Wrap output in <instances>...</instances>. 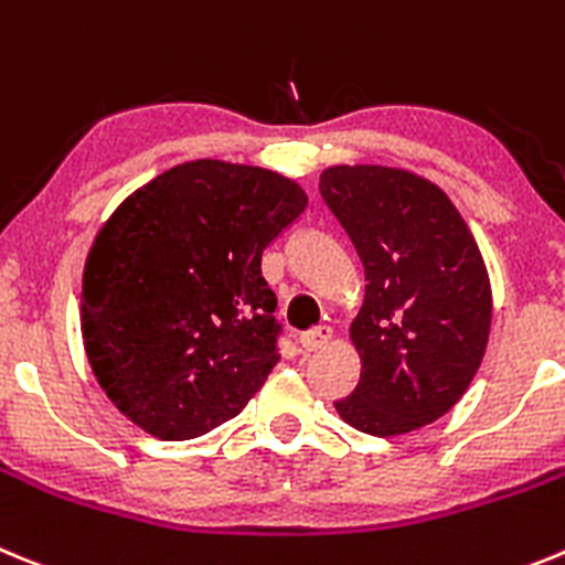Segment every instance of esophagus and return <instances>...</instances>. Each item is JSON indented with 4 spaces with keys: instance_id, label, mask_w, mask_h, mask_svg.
<instances>
[{
    "instance_id": "34e87169",
    "label": "esophagus",
    "mask_w": 565,
    "mask_h": 565,
    "mask_svg": "<svg viewBox=\"0 0 565 565\" xmlns=\"http://www.w3.org/2000/svg\"><path fill=\"white\" fill-rule=\"evenodd\" d=\"M329 343H332V329L329 327H315L301 334L303 352H320V349H327Z\"/></svg>"
}]
</instances>
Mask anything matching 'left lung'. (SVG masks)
<instances>
[{
  "mask_svg": "<svg viewBox=\"0 0 565 565\" xmlns=\"http://www.w3.org/2000/svg\"><path fill=\"white\" fill-rule=\"evenodd\" d=\"M320 196L365 273L349 329L360 383L334 408L363 434H411L454 408L484 360V258L445 191L405 169L332 166L320 174Z\"/></svg>",
  "mask_w": 565,
  "mask_h": 565,
  "instance_id": "8db88e82",
  "label": "left lung"
}]
</instances>
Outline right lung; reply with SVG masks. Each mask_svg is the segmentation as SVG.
Here are the masks:
<instances>
[{"label": "right lung", "instance_id": "add662e5", "mask_svg": "<svg viewBox=\"0 0 565 565\" xmlns=\"http://www.w3.org/2000/svg\"><path fill=\"white\" fill-rule=\"evenodd\" d=\"M289 177L191 160L126 196L81 284L86 360L115 408L166 441L242 414L278 354L262 253L307 211Z\"/></svg>", "mask_w": 565, "mask_h": 565}]
</instances>
